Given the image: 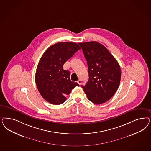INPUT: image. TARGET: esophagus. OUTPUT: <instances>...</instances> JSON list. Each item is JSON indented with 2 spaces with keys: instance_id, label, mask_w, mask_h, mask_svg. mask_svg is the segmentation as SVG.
<instances>
[{
  "instance_id": "obj_1",
  "label": "esophagus",
  "mask_w": 151,
  "mask_h": 151,
  "mask_svg": "<svg viewBox=\"0 0 151 151\" xmlns=\"http://www.w3.org/2000/svg\"><path fill=\"white\" fill-rule=\"evenodd\" d=\"M77 83H78L79 85H81V84H82V81H81V80H78V81H77Z\"/></svg>"
}]
</instances>
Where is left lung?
<instances>
[{
	"label": "left lung",
	"mask_w": 151,
	"mask_h": 151,
	"mask_svg": "<svg viewBox=\"0 0 151 151\" xmlns=\"http://www.w3.org/2000/svg\"><path fill=\"white\" fill-rule=\"evenodd\" d=\"M87 62L89 79L82 86L88 98L100 104L109 100L119 87L121 70L117 60L103 45L92 41L79 43Z\"/></svg>",
	"instance_id": "8db88e82"
}]
</instances>
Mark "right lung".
<instances>
[{
	"label": "right lung",
	"mask_w": 151,
	"mask_h": 151,
	"mask_svg": "<svg viewBox=\"0 0 151 151\" xmlns=\"http://www.w3.org/2000/svg\"><path fill=\"white\" fill-rule=\"evenodd\" d=\"M81 49L76 43L59 42L47 49L39 60L35 73V83L40 94L49 103L58 105L76 86L70 80V73L64 64Z\"/></svg>",
	"instance_id": "right-lung-1"
}]
</instances>
